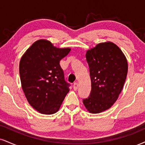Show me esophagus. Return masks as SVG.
Wrapping results in <instances>:
<instances>
[{"label": "esophagus", "mask_w": 145, "mask_h": 145, "mask_svg": "<svg viewBox=\"0 0 145 145\" xmlns=\"http://www.w3.org/2000/svg\"><path fill=\"white\" fill-rule=\"evenodd\" d=\"M73 87H74V89L75 90H77L78 88V82H75L74 84V85H73Z\"/></svg>", "instance_id": "1"}]
</instances>
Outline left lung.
<instances>
[{"label": "left lung", "instance_id": "obj_1", "mask_svg": "<svg viewBox=\"0 0 145 145\" xmlns=\"http://www.w3.org/2000/svg\"><path fill=\"white\" fill-rule=\"evenodd\" d=\"M92 90L83 103L90 113H99L112 107L122 90L128 73L124 54L112 42H101L88 50Z\"/></svg>", "mask_w": 145, "mask_h": 145}]
</instances>
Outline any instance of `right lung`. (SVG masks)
Returning <instances> with one entry per match:
<instances>
[{"instance_id":"add662e5","label":"right lung","mask_w":145,"mask_h":145,"mask_svg":"<svg viewBox=\"0 0 145 145\" xmlns=\"http://www.w3.org/2000/svg\"><path fill=\"white\" fill-rule=\"evenodd\" d=\"M70 50V48H57L50 41L40 39L33 43L21 58L23 91L29 104L42 114L57 112L69 91L59 62Z\"/></svg>"}]
</instances>
